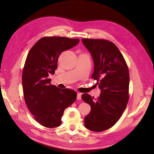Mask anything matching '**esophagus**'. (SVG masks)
<instances>
[{"instance_id":"obj_1","label":"esophagus","mask_w":154,"mask_h":154,"mask_svg":"<svg viewBox=\"0 0 154 154\" xmlns=\"http://www.w3.org/2000/svg\"><path fill=\"white\" fill-rule=\"evenodd\" d=\"M82 99V93H78L77 94V100H80Z\"/></svg>"}]
</instances>
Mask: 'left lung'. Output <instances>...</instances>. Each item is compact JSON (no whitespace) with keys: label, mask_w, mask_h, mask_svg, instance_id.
<instances>
[{"label":"left lung","mask_w":154,"mask_h":154,"mask_svg":"<svg viewBox=\"0 0 154 154\" xmlns=\"http://www.w3.org/2000/svg\"><path fill=\"white\" fill-rule=\"evenodd\" d=\"M94 61L92 79L101 92L97 99L82 96L91 112L85 118V127L94 132L111 128L122 116L129 100V71L123 54L113 42L104 39L83 38Z\"/></svg>","instance_id":"1"}]
</instances>
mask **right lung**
I'll use <instances>...</instances> for the list:
<instances>
[{
    "mask_svg": "<svg viewBox=\"0 0 154 154\" xmlns=\"http://www.w3.org/2000/svg\"><path fill=\"white\" fill-rule=\"evenodd\" d=\"M79 42L78 38L45 36L27 56L22 77L25 102L34 119L45 127H59L65 109L76 100V92L51 85L48 76L54 74L60 54Z\"/></svg>",
    "mask_w": 154,
    "mask_h": 154,
    "instance_id": "right-lung-1",
    "label": "right lung"
}]
</instances>
